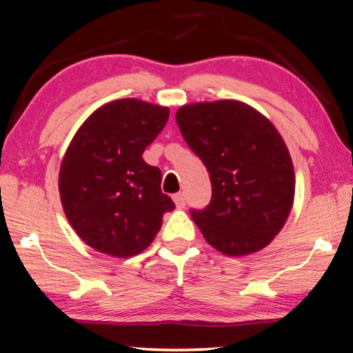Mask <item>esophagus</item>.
Masks as SVG:
<instances>
[{"label": "esophagus", "instance_id": "esophagus-1", "mask_svg": "<svg viewBox=\"0 0 353 353\" xmlns=\"http://www.w3.org/2000/svg\"><path fill=\"white\" fill-rule=\"evenodd\" d=\"M172 199H174V202H176L177 208H184V205H185V194L184 192L174 194Z\"/></svg>", "mask_w": 353, "mask_h": 353}]
</instances>
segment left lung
<instances>
[{
  "label": "left lung",
  "mask_w": 353,
  "mask_h": 353,
  "mask_svg": "<svg viewBox=\"0 0 353 353\" xmlns=\"http://www.w3.org/2000/svg\"><path fill=\"white\" fill-rule=\"evenodd\" d=\"M176 121L212 184L209 204L190 209L202 236L232 257L261 250L285 224L294 201L292 159L277 129L239 101L182 106Z\"/></svg>",
  "instance_id": "left-lung-1"
}]
</instances>
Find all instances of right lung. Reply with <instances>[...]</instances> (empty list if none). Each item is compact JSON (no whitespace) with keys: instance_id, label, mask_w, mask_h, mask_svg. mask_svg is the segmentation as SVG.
<instances>
[{"instance_id":"obj_1","label":"right lung","mask_w":353,"mask_h":353,"mask_svg":"<svg viewBox=\"0 0 353 353\" xmlns=\"http://www.w3.org/2000/svg\"><path fill=\"white\" fill-rule=\"evenodd\" d=\"M168 119V108L112 101L92 112L71 141L59 171L61 202L92 249L116 257L143 252L164 212L176 208L161 190V169L143 159Z\"/></svg>"}]
</instances>
